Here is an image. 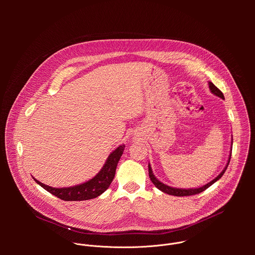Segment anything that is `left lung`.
<instances>
[{"mask_svg":"<svg viewBox=\"0 0 255 255\" xmlns=\"http://www.w3.org/2000/svg\"><path fill=\"white\" fill-rule=\"evenodd\" d=\"M209 89L211 91L212 94H214L215 96L219 97L221 99L224 100V95L223 93L218 89L213 83L209 82ZM232 144H233V139H231V150H230V155H229V158H228V161H227V164L226 166L224 167V169L220 172V174H218L213 180H211L210 183L206 184L205 186L203 187H200V188H196V189H179V188H173V187H169L163 183H161L160 180H158L155 175L153 174V171H152V168H151V165L150 163H148V172H149V177L151 179V181L153 183V185L158 189L160 190L161 192L165 193V194H168V195H171V196H175V197H185V196H193V195H197V194H200L202 192H204L205 190H207L209 187H211L214 183H216V181L218 179H220L222 177V175L224 174V172L226 171L228 165H229V162H230V158H231V151H232Z\"/></svg>","mask_w":255,"mask_h":255,"instance_id":"8db88e82","label":"left lung"}]
</instances>
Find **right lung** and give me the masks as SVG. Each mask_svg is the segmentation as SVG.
Returning a JSON list of instances; mask_svg holds the SVG:
<instances>
[{"label": "right lung", "mask_w": 255, "mask_h": 255, "mask_svg": "<svg viewBox=\"0 0 255 255\" xmlns=\"http://www.w3.org/2000/svg\"><path fill=\"white\" fill-rule=\"evenodd\" d=\"M125 145L122 144L118 146L115 150H113L110 155L108 156L105 164L101 168V170L91 179L85 181L81 185H77L74 187L68 188H52L46 186L39 180H34L39 186H41L44 190L52 194L53 196L59 198L63 201H86L90 199H95L102 195L109 187H110L112 180L115 176L117 164L123 154Z\"/></svg>", "instance_id": "1"}]
</instances>
